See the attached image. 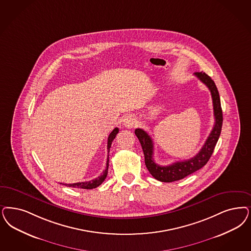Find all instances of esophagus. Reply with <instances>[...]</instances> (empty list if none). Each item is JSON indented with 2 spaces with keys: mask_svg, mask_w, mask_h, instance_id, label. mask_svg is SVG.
I'll use <instances>...</instances> for the list:
<instances>
[{
  "mask_svg": "<svg viewBox=\"0 0 251 251\" xmlns=\"http://www.w3.org/2000/svg\"><path fill=\"white\" fill-rule=\"evenodd\" d=\"M122 122H123V126L125 128H128V129H131V128H133V127H135L137 125V120H136V118L133 115L126 116L123 119Z\"/></svg>",
  "mask_w": 251,
  "mask_h": 251,
  "instance_id": "esophagus-1",
  "label": "esophagus"
}]
</instances>
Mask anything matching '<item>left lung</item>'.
Returning a JSON list of instances; mask_svg holds the SVG:
<instances>
[{
    "mask_svg": "<svg viewBox=\"0 0 251 251\" xmlns=\"http://www.w3.org/2000/svg\"><path fill=\"white\" fill-rule=\"evenodd\" d=\"M195 75L210 91L215 118V124L213 126V129L209 133L204 146L196 156L191 157L190 159L177 161L169 166H160L156 164L153 158L154 144L152 138L147 131H145L143 129H136L134 130L143 148V152L145 155V163L147 170L157 181L164 182L179 181L200 170L202 167L207 164L208 159L210 158L214 151L217 142L220 137L223 126V110L221 106V100L218 89L214 81L205 72H196Z\"/></svg>",
    "mask_w": 251,
    "mask_h": 251,
    "instance_id": "8db88e82",
    "label": "left lung"
}]
</instances>
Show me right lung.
Listing matches in <instances>:
<instances>
[{
  "label": "right lung",
  "mask_w": 251,
  "mask_h": 251,
  "mask_svg": "<svg viewBox=\"0 0 251 251\" xmlns=\"http://www.w3.org/2000/svg\"><path fill=\"white\" fill-rule=\"evenodd\" d=\"M119 132V128H115L114 130L111 131V133L109 134L108 139H107V149H108V152H109V149L111 147V144H112L113 140L116 137L117 133ZM108 157H107V161H106V168L104 171V173L102 175L98 176L95 180H92V181H89V182H75V183H62L66 186H69V187H73V188H82V189H94L95 187L99 186L102 182H104V179L106 178L107 176V173H108Z\"/></svg>",
  "instance_id": "add662e5"
}]
</instances>
